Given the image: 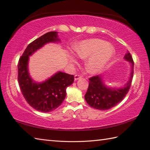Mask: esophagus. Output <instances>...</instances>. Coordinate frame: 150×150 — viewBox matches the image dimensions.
<instances>
[{
    "instance_id": "obj_1",
    "label": "esophagus",
    "mask_w": 150,
    "mask_h": 150,
    "mask_svg": "<svg viewBox=\"0 0 150 150\" xmlns=\"http://www.w3.org/2000/svg\"><path fill=\"white\" fill-rule=\"evenodd\" d=\"M81 75H75V81H77V80H79V79H81Z\"/></svg>"
}]
</instances>
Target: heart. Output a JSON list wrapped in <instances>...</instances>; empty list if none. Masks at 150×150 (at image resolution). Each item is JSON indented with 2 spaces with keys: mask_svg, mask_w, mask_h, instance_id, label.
<instances>
[{
  "mask_svg": "<svg viewBox=\"0 0 150 150\" xmlns=\"http://www.w3.org/2000/svg\"><path fill=\"white\" fill-rule=\"evenodd\" d=\"M75 53L82 59H86L85 67L91 74H97L106 68L113 59L115 50L107 41L100 39H91L80 41L73 47ZM71 63H76L73 56L69 57Z\"/></svg>",
  "mask_w": 150,
  "mask_h": 150,
  "instance_id": "b5f03b06",
  "label": "heart"
}]
</instances>
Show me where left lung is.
<instances>
[{"mask_svg":"<svg viewBox=\"0 0 150 150\" xmlns=\"http://www.w3.org/2000/svg\"><path fill=\"white\" fill-rule=\"evenodd\" d=\"M131 66V72L128 81L123 86L111 87L105 84L104 75L90 78L89 86L84 98L87 103L92 108L98 110H107L119 103L128 93L132 84L134 63L129 52L124 57Z\"/></svg>","mask_w":150,"mask_h":150,"instance_id":"8db88e82","label":"left lung"}]
</instances>
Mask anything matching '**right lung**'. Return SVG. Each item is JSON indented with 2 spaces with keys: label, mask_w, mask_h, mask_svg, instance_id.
Here are the masks:
<instances>
[{
  "label": "right lung",
  "mask_w": 150,
  "mask_h": 150,
  "mask_svg": "<svg viewBox=\"0 0 150 150\" xmlns=\"http://www.w3.org/2000/svg\"><path fill=\"white\" fill-rule=\"evenodd\" d=\"M60 42L57 31L43 35L27 46L18 63V81L22 93L31 107L41 112H50L62 103L66 88L73 84L74 76L59 71L46 81L37 82L29 72L30 57L46 44Z\"/></svg>",
  "instance_id": "right-lung-1"
}]
</instances>
